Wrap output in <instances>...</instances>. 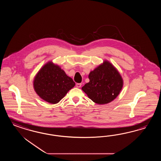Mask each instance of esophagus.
Instances as JSON below:
<instances>
[{
  "label": "esophagus",
  "mask_w": 161,
  "mask_h": 161,
  "mask_svg": "<svg viewBox=\"0 0 161 161\" xmlns=\"http://www.w3.org/2000/svg\"><path fill=\"white\" fill-rule=\"evenodd\" d=\"M81 86V83H77L76 84V87H80Z\"/></svg>",
  "instance_id": "esophagus-1"
}]
</instances>
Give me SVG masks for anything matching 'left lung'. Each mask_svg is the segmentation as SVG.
Listing matches in <instances>:
<instances>
[{
    "mask_svg": "<svg viewBox=\"0 0 161 161\" xmlns=\"http://www.w3.org/2000/svg\"><path fill=\"white\" fill-rule=\"evenodd\" d=\"M82 90L93 102L104 104L111 102L119 94L123 81L120 74L107 61L91 71Z\"/></svg>",
    "mask_w": 161,
    "mask_h": 161,
    "instance_id": "obj_1",
    "label": "left lung"
}]
</instances>
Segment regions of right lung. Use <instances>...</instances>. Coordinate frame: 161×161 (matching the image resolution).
<instances>
[{
	"instance_id": "right-lung-1",
	"label": "right lung",
	"mask_w": 161,
	"mask_h": 161,
	"mask_svg": "<svg viewBox=\"0 0 161 161\" xmlns=\"http://www.w3.org/2000/svg\"><path fill=\"white\" fill-rule=\"evenodd\" d=\"M75 84L72 78L52 62H48L41 68L34 81L36 93L51 104L58 103Z\"/></svg>"
}]
</instances>
